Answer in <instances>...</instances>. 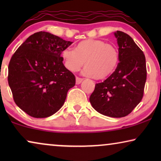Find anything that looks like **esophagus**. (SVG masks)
<instances>
[{"label": "esophagus", "instance_id": "obj_1", "mask_svg": "<svg viewBox=\"0 0 161 161\" xmlns=\"http://www.w3.org/2000/svg\"><path fill=\"white\" fill-rule=\"evenodd\" d=\"M83 79L79 78V77H77L76 78V84H80V83L82 82Z\"/></svg>", "mask_w": 161, "mask_h": 161}]
</instances>
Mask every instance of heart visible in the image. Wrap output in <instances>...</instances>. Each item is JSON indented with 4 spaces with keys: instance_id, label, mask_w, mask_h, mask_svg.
<instances>
[{
    "instance_id": "heart-1",
    "label": "heart",
    "mask_w": 161,
    "mask_h": 161,
    "mask_svg": "<svg viewBox=\"0 0 161 161\" xmlns=\"http://www.w3.org/2000/svg\"><path fill=\"white\" fill-rule=\"evenodd\" d=\"M61 56L68 70L78 71L85 62L83 74L99 80L113 73L119 62V51L116 46L100 39L81 41L75 50L70 48L64 50Z\"/></svg>"
}]
</instances>
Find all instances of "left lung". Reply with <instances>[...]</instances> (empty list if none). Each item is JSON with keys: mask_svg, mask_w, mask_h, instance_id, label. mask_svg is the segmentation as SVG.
Wrapping results in <instances>:
<instances>
[{"mask_svg": "<svg viewBox=\"0 0 161 161\" xmlns=\"http://www.w3.org/2000/svg\"><path fill=\"white\" fill-rule=\"evenodd\" d=\"M114 35L120 62L106 80L96 83L89 101L100 114L119 118L130 114L142 100L147 67L144 53L128 34L117 31Z\"/></svg>", "mask_w": 161, "mask_h": 161, "instance_id": "1", "label": "left lung"}]
</instances>
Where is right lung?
<instances>
[{
  "label": "right lung",
  "instance_id": "obj_1",
  "mask_svg": "<svg viewBox=\"0 0 161 161\" xmlns=\"http://www.w3.org/2000/svg\"><path fill=\"white\" fill-rule=\"evenodd\" d=\"M72 42L48 32L30 36L8 64V82L14 103L34 118H45L62 107L75 77L63 64L62 51Z\"/></svg>",
  "mask_w": 161,
  "mask_h": 161
}]
</instances>
